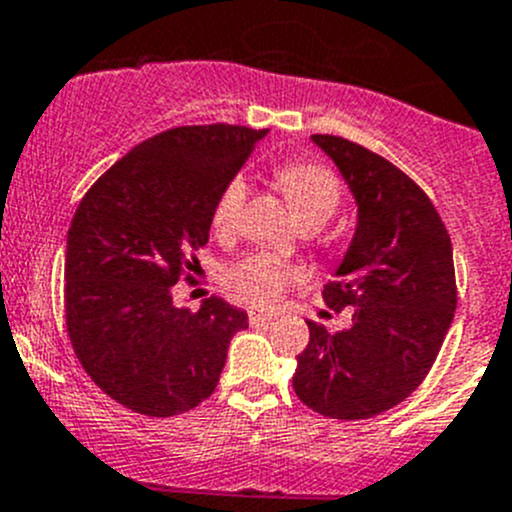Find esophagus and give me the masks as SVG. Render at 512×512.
<instances>
[{"label":"esophagus","mask_w":512,"mask_h":512,"mask_svg":"<svg viewBox=\"0 0 512 512\" xmlns=\"http://www.w3.org/2000/svg\"><path fill=\"white\" fill-rule=\"evenodd\" d=\"M247 321H250V326H265V323L275 321V313H270V310H250Z\"/></svg>","instance_id":"34e87169"}]
</instances>
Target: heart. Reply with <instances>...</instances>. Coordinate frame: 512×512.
I'll return each mask as SVG.
<instances>
[{"instance_id": "obj_1", "label": "heart", "mask_w": 512, "mask_h": 512, "mask_svg": "<svg viewBox=\"0 0 512 512\" xmlns=\"http://www.w3.org/2000/svg\"><path fill=\"white\" fill-rule=\"evenodd\" d=\"M278 179L305 227L318 229L326 224L341 204V184L336 174L318 161H288L278 169ZM247 197H250V181L245 174H232L224 181L212 207L214 232L232 234L237 229ZM298 280L300 272L270 252H252L227 265L222 272L224 288L237 300L257 308L278 303L280 295Z\"/></svg>"}]
</instances>
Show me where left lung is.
I'll list each match as a JSON object with an SVG mask.
<instances>
[{
    "label": "left lung",
    "instance_id": "left-lung-1",
    "mask_svg": "<svg viewBox=\"0 0 512 512\" xmlns=\"http://www.w3.org/2000/svg\"><path fill=\"white\" fill-rule=\"evenodd\" d=\"M313 141L358 202V227L328 308H353L346 331L308 321L293 389L313 412L369 419L407 399L432 369L457 308L455 260L442 217L399 166L341 136Z\"/></svg>",
    "mask_w": 512,
    "mask_h": 512
}]
</instances>
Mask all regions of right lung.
I'll return each mask as SVG.
<instances>
[{
	"label": "right lung",
	"mask_w": 512,
	"mask_h": 512,
	"mask_svg": "<svg viewBox=\"0 0 512 512\" xmlns=\"http://www.w3.org/2000/svg\"><path fill=\"white\" fill-rule=\"evenodd\" d=\"M265 131L176 126L146 138L80 199L65 252V326L100 391L146 417H176L217 389L247 313L212 295L176 308L207 245L219 189Z\"/></svg>",
	"instance_id": "right-lung-1"
}]
</instances>
